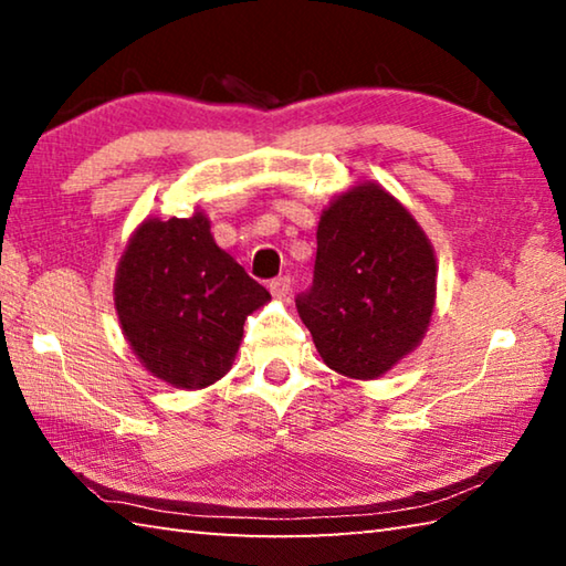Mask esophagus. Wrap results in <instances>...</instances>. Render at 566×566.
I'll use <instances>...</instances> for the list:
<instances>
[{
	"label": "esophagus",
	"mask_w": 566,
	"mask_h": 566,
	"mask_svg": "<svg viewBox=\"0 0 566 566\" xmlns=\"http://www.w3.org/2000/svg\"><path fill=\"white\" fill-rule=\"evenodd\" d=\"M290 286H292L290 276H276V280L270 282V292L276 296V300H282V296L290 294Z\"/></svg>",
	"instance_id": "34e87169"
}]
</instances>
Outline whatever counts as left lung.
Wrapping results in <instances>:
<instances>
[{"label":"left lung","mask_w":566,"mask_h":566,"mask_svg":"<svg viewBox=\"0 0 566 566\" xmlns=\"http://www.w3.org/2000/svg\"><path fill=\"white\" fill-rule=\"evenodd\" d=\"M434 304V247L397 197L359 181L322 209L314 282L296 312L329 369L387 375L424 339Z\"/></svg>","instance_id":"1"}]
</instances>
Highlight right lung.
I'll use <instances>...</instances> for the list:
<instances>
[{"mask_svg": "<svg viewBox=\"0 0 566 566\" xmlns=\"http://www.w3.org/2000/svg\"><path fill=\"white\" fill-rule=\"evenodd\" d=\"M272 296L214 242L205 209L147 217L114 274V310L134 357L177 389H205L232 369L244 319Z\"/></svg>", "mask_w": 566, "mask_h": 566, "instance_id": "right-lung-1", "label": "right lung"}]
</instances>
